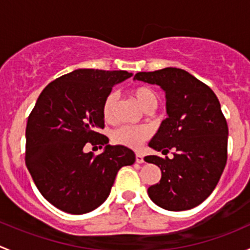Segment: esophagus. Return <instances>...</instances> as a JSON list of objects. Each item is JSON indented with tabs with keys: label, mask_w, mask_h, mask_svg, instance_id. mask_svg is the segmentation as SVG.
I'll return each instance as SVG.
<instances>
[{
	"label": "esophagus",
	"mask_w": 250,
	"mask_h": 250,
	"mask_svg": "<svg viewBox=\"0 0 250 250\" xmlns=\"http://www.w3.org/2000/svg\"><path fill=\"white\" fill-rule=\"evenodd\" d=\"M135 161H137V163H143L144 162V156L141 155V153L137 152V153H135Z\"/></svg>",
	"instance_id": "1"
}]
</instances>
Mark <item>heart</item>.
<instances>
[{
	"label": "heart",
	"instance_id": "obj_1",
	"mask_svg": "<svg viewBox=\"0 0 250 250\" xmlns=\"http://www.w3.org/2000/svg\"><path fill=\"white\" fill-rule=\"evenodd\" d=\"M132 95L137 99L144 110L152 111L158 105V95L152 87L146 84L135 85L132 89ZM117 105V94L110 92L105 97L102 106V115L106 122H112L115 120V111ZM150 133L144 127L135 125H121L111 134V139L117 145L125 146L130 148H139L141 144L148 138Z\"/></svg>",
	"mask_w": 250,
	"mask_h": 250
}]
</instances>
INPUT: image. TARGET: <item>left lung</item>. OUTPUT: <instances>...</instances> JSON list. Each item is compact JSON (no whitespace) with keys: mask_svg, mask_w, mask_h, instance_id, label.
Returning <instances> with one entry per match:
<instances>
[{"mask_svg":"<svg viewBox=\"0 0 250 250\" xmlns=\"http://www.w3.org/2000/svg\"><path fill=\"white\" fill-rule=\"evenodd\" d=\"M134 80L161 85L168 117L148 146L174 158L146 156L158 166L161 180L147 188L148 197L167 210H188L213 192L228 161L229 128L215 93L188 71L166 67L138 72Z\"/></svg>","mask_w":250,"mask_h":250,"instance_id":"1","label":"left lung"}]
</instances>
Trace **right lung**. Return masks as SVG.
<instances>
[{
  "instance_id": "1",
  "label": "right lung",
  "mask_w": 250,
  "mask_h": 250,
  "mask_svg": "<svg viewBox=\"0 0 250 250\" xmlns=\"http://www.w3.org/2000/svg\"><path fill=\"white\" fill-rule=\"evenodd\" d=\"M132 76L127 71L78 69L52 81L27 118L25 165L49 203L70 214L94 210L110 195L118 170L134 163L122 145H107L102 106L113 85ZM85 145L105 146L95 156Z\"/></svg>"
}]
</instances>
